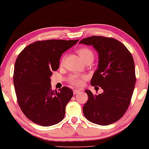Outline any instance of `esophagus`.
<instances>
[{
	"label": "esophagus",
	"instance_id": "esophagus-1",
	"mask_svg": "<svg viewBox=\"0 0 149 149\" xmlns=\"http://www.w3.org/2000/svg\"><path fill=\"white\" fill-rule=\"evenodd\" d=\"M80 91H79V90L75 89V90H74V91H73V94H74V95H75V94H77L78 93H79V92H80Z\"/></svg>",
	"mask_w": 149,
	"mask_h": 149
}]
</instances>
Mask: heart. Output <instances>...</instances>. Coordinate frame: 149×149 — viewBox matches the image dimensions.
<instances>
[{
  "instance_id": "b5f03b06",
  "label": "heart",
  "mask_w": 149,
  "mask_h": 149,
  "mask_svg": "<svg viewBox=\"0 0 149 149\" xmlns=\"http://www.w3.org/2000/svg\"><path fill=\"white\" fill-rule=\"evenodd\" d=\"M78 53H79L80 58L84 62H86L87 60L89 59H94V53L89 48L87 47H82L79 49L78 50ZM85 79L84 76H80L77 74H71L69 77L68 81L70 84L76 86H80L83 83V80Z\"/></svg>"
}]
</instances>
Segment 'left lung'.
<instances>
[{"instance_id": "8db88e82", "label": "left lung", "mask_w": 149, "mask_h": 149, "mask_svg": "<svg viewBox=\"0 0 149 149\" xmlns=\"http://www.w3.org/2000/svg\"><path fill=\"white\" fill-rule=\"evenodd\" d=\"M79 43L92 45L98 53V66L91 84L104 91L98 95L85 91L88 96L83 106L85 118L100 125L115 123L127 110L135 88V70L132 55L123 43L111 38L91 36Z\"/></svg>"}]
</instances>
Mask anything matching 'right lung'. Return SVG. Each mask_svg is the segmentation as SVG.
<instances>
[{"mask_svg":"<svg viewBox=\"0 0 149 149\" xmlns=\"http://www.w3.org/2000/svg\"><path fill=\"white\" fill-rule=\"evenodd\" d=\"M79 40H49L31 43L16 58L14 85L21 110L32 122L48 127L61 121L73 96L69 88L52 91L51 76L59 67L63 53Z\"/></svg>","mask_w":149,"mask_h":149,"instance_id":"right-lung-1","label":"right lung"}]
</instances>
